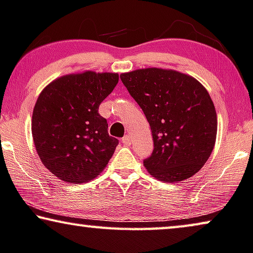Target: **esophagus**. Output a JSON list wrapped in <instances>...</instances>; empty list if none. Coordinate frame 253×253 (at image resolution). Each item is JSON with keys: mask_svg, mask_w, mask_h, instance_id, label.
Masks as SVG:
<instances>
[{"mask_svg": "<svg viewBox=\"0 0 253 253\" xmlns=\"http://www.w3.org/2000/svg\"><path fill=\"white\" fill-rule=\"evenodd\" d=\"M122 142L124 143V145H130L131 144V139H130V136L129 135H125V136L123 137V139H122Z\"/></svg>", "mask_w": 253, "mask_h": 253, "instance_id": "1", "label": "esophagus"}]
</instances>
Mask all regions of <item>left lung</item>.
I'll list each match as a JSON object with an SVG mask.
<instances>
[{
	"label": "left lung",
	"instance_id": "8db88e82",
	"mask_svg": "<svg viewBox=\"0 0 253 253\" xmlns=\"http://www.w3.org/2000/svg\"><path fill=\"white\" fill-rule=\"evenodd\" d=\"M120 78L152 131L154 149L144 160L150 175L176 183L197 174L217 136V114L205 86L190 75L163 68L137 69Z\"/></svg>",
	"mask_w": 253,
	"mask_h": 253
}]
</instances>
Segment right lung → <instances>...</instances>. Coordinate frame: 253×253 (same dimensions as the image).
I'll use <instances>...</instances> for the list:
<instances>
[{"mask_svg": "<svg viewBox=\"0 0 253 253\" xmlns=\"http://www.w3.org/2000/svg\"><path fill=\"white\" fill-rule=\"evenodd\" d=\"M116 73L82 71L54 79L34 107L32 134L42 164L67 183H86L107 167L118 139L109 136L102 101L118 84Z\"/></svg>", "mask_w": 253, "mask_h": 253, "instance_id": "add662e5", "label": "right lung"}]
</instances>
